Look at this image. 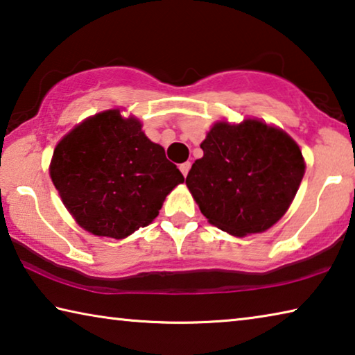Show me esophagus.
<instances>
[{
    "instance_id": "obj_1",
    "label": "esophagus",
    "mask_w": 355,
    "mask_h": 355,
    "mask_svg": "<svg viewBox=\"0 0 355 355\" xmlns=\"http://www.w3.org/2000/svg\"><path fill=\"white\" fill-rule=\"evenodd\" d=\"M189 169H191V163H183V164H180V171H182V173H183L184 177L188 175Z\"/></svg>"
}]
</instances>
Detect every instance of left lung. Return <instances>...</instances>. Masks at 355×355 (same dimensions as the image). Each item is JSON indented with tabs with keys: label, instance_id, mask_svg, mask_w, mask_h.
Returning <instances> with one entry per match:
<instances>
[{
	"label": "left lung",
	"instance_id": "1",
	"mask_svg": "<svg viewBox=\"0 0 355 355\" xmlns=\"http://www.w3.org/2000/svg\"><path fill=\"white\" fill-rule=\"evenodd\" d=\"M200 148L186 186L209 224L238 238L272 227L305 173L297 144L257 119L216 122Z\"/></svg>",
	"mask_w": 355,
	"mask_h": 355
}]
</instances>
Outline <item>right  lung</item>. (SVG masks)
I'll use <instances>...</instances> for the list:
<instances>
[{
	"instance_id": "obj_1",
	"label": "right lung",
	"mask_w": 355,
	"mask_h": 355,
	"mask_svg": "<svg viewBox=\"0 0 355 355\" xmlns=\"http://www.w3.org/2000/svg\"><path fill=\"white\" fill-rule=\"evenodd\" d=\"M50 177L78 225L116 239L152 224L166 196L184 182L139 120L120 110L95 114L65 135Z\"/></svg>"
}]
</instances>
